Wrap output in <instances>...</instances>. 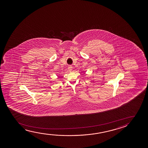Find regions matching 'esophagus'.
<instances>
[{
    "label": "esophagus",
    "mask_w": 148,
    "mask_h": 148,
    "mask_svg": "<svg viewBox=\"0 0 148 148\" xmlns=\"http://www.w3.org/2000/svg\"><path fill=\"white\" fill-rule=\"evenodd\" d=\"M68 70H69V71H71L72 70V67L71 66H69L68 68Z\"/></svg>",
    "instance_id": "obj_1"
}]
</instances>
